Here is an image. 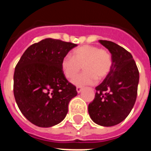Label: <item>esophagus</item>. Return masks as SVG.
<instances>
[{
	"instance_id": "34e87169",
	"label": "esophagus",
	"mask_w": 151,
	"mask_h": 151,
	"mask_svg": "<svg viewBox=\"0 0 151 151\" xmlns=\"http://www.w3.org/2000/svg\"><path fill=\"white\" fill-rule=\"evenodd\" d=\"M81 91H82V87H81V86H77V92H78V93H80Z\"/></svg>"
}]
</instances>
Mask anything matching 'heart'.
Here are the masks:
<instances>
[{
  "mask_svg": "<svg viewBox=\"0 0 151 151\" xmlns=\"http://www.w3.org/2000/svg\"><path fill=\"white\" fill-rule=\"evenodd\" d=\"M83 66L84 72L76 77ZM113 66L110 52L105 48L96 45L81 46L75 48L70 56L62 59L61 68L64 76L69 80H73L77 85H92L96 80H103L109 74Z\"/></svg>",
  "mask_w": 151,
  "mask_h": 151,
  "instance_id": "obj_1",
  "label": "heart"
}]
</instances>
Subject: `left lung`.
Masks as SVG:
<instances>
[{"instance_id":"left-lung-1","label":"left lung","mask_w":151,"mask_h":151,"mask_svg":"<svg viewBox=\"0 0 151 151\" xmlns=\"http://www.w3.org/2000/svg\"><path fill=\"white\" fill-rule=\"evenodd\" d=\"M111 53L113 66L88 104V114L97 124L110 127L124 121L136 103L139 73L130 52L112 41L99 40Z\"/></svg>"}]
</instances>
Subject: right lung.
<instances>
[{
	"mask_svg": "<svg viewBox=\"0 0 151 151\" xmlns=\"http://www.w3.org/2000/svg\"><path fill=\"white\" fill-rule=\"evenodd\" d=\"M76 44L46 38L27 48L15 66L13 92L20 111L37 126L59 124L68 112L76 87L64 76L62 59Z\"/></svg>",
	"mask_w": 151,
	"mask_h": 151,
	"instance_id": "add662e5",
	"label": "right lung"
}]
</instances>
